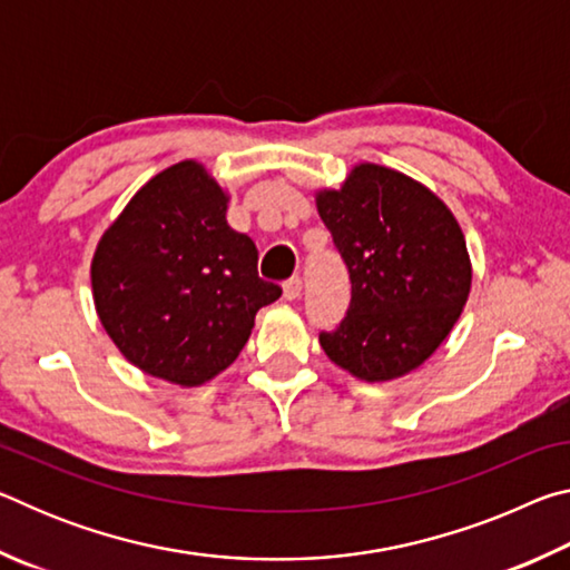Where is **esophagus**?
Listing matches in <instances>:
<instances>
[{"mask_svg": "<svg viewBox=\"0 0 570 570\" xmlns=\"http://www.w3.org/2000/svg\"><path fill=\"white\" fill-rule=\"evenodd\" d=\"M284 296L288 298V302H296V298L302 296V278L298 276L288 278V282L284 284Z\"/></svg>", "mask_w": 570, "mask_h": 570, "instance_id": "1", "label": "esophagus"}]
</instances>
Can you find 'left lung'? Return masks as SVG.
I'll return each instance as SVG.
<instances>
[{"mask_svg":"<svg viewBox=\"0 0 570 570\" xmlns=\"http://www.w3.org/2000/svg\"><path fill=\"white\" fill-rule=\"evenodd\" d=\"M352 278V302L326 356L362 382L404 377L430 360L460 320L472 284L465 234L428 186L360 163L342 188L316 190Z\"/></svg>","mask_w":570,"mask_h":570,"instance_id":"1","label":"left lung"}]
</instances>
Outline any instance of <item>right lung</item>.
Instances as JSON below:
<instances>
[{
	"label": "right lung",
	"instance_id": "add662e5",
	"mask_svg": "<svg viewBox=\"0 0 570 570\" xmlns=\"http://www.w3.org/2000/svg\"><path fill=\"white\" fill-rule=\"evenodd\" d=\"M228 193L196 160L142 186L95 248V312L130 364L198 387L236 362L256 312L282 296L258 250L228 226Z\"/></svg>",
	"mask_w": 570,
	"mask_h": 570
}]
</instances>
